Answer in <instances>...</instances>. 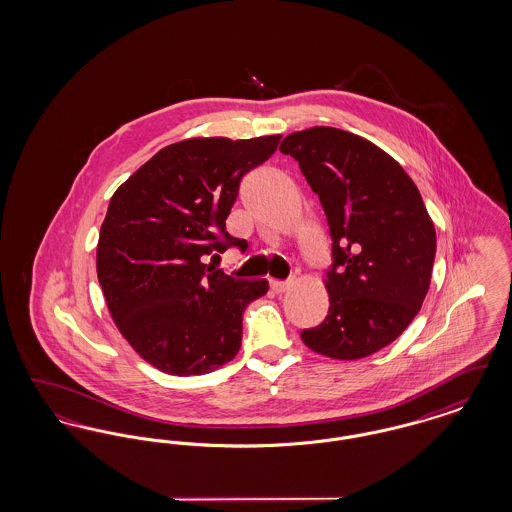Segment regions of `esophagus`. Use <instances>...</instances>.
<instances>
[{
  "label": "esophagus",
  "mask_w": 512,
  "mask_h": 512,
  "mask_svg": "<svg viewBox=\"0 0 512 512\" xmlns=\"http://www.w3.org/2000/svg\"><path fill=\"white\" fill-rule=\"evenodd\" d=\"M270 284V290L274 293H284L286 290H288V282H284V280H270L268 282Z\"/></svg>",
  "instance_id": "1"
}]
</instances>
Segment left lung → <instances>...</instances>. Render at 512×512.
Instances as JSON below:
<instances>
[{"instance_id": "left-lung-1", "label": "left lung", "mask_w": 512, "mask_h": 512, "mask_svg": "<svg viewBox=\"0 0 512 512\" xmlns=\"http://www.w3.org/2000/svg\"><path fill=\"white\" fill-rule=\"evenodd\" d=\"M280 151L299 163L332 238L330 309L301 340L332 359L368 357L422 307L436 257L432 219L411 176L361 136L315 126L286 136Z\"/></svg>"}]
</instances>
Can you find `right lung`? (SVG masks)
<instances>
[{
  "label": "right lung",
  "instance_id": "obj_1",
  "mask_svg": "<svg viewBox=\"0 0 512 512\" xmlns=\"http://www.w3.org/2000/svg\"><path fill=\"white\" fill-rule=\"evenodd\" d=\"M280 138L172 144L111 197L99 232V284L122 336L161 372L205 374L240 351L245 307L268 282L232 278L205 259L242 249L226 219L244 174L270 159Z\"/></svg>",
  "mask_w": 512,
  "mask_h": 512
}]
</instances>
